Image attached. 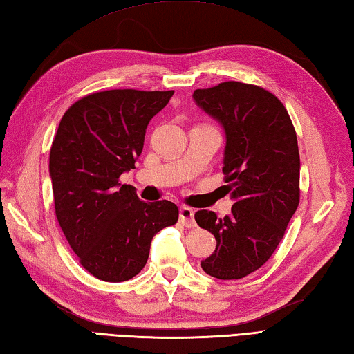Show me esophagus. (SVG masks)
<instances>
[{
	"label": "esophagus",
	"mask_w": 354,
	"mask_h": 354,
	"mask_svg": "<svg viewBox=\"0 0 354 354\" xmlns=\"http://www.w3.org/2000/svg\"><path fill=\"white\" fill-rule=\"evenodd\" d=\"M179 223H181L187 228L195 227L196 223H195V212H193V209L183 205L181 209H179Z\"/></svg>",
	"instance_id": "obj_1"
}]
</instances>
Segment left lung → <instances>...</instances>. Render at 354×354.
<instances>
[{
    "label": "left lung",
    "instance_id": "1",
    "mask_svg": "<svg viewBox=\"0 0 354 354\" xmlns=\"http://www.w3.org/2000/svg\"><path fill=\"white\" fill-rule=\"evenodd\" d=\"M193 100L224 127V187L234 199L223 219L209 210L195 213L198 225L216 239L201 267L213 278L241 279L270 259L299 205L296 131L283 104L258 86L225 81L195 90Z\"/></svg>",
    "mask_w": 354,
    "mask_h": 354
}]
</instances>
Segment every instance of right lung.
Returning <instances> with one entry per match:
<instances>
[{
  "mask_svg": "<svg viewBox=\"0 0 354 354\" xmlns=\"http://www.w3.org/2000/svg\"><path fill=\"white\" fill-rule=\"evenodd\" d=\"M173 93L104 90L78 100L61 118L48 156L55 213L80 264L101 281L136 276L155 234L178 223L170 201L144 203L120 183L135 169L150 120Z\"/></svg>",
  "mask_w": 354,
  "mask_h": 354,
  "instance_id": "obj_1",
  "label": "right lung"
}]
</instances>
